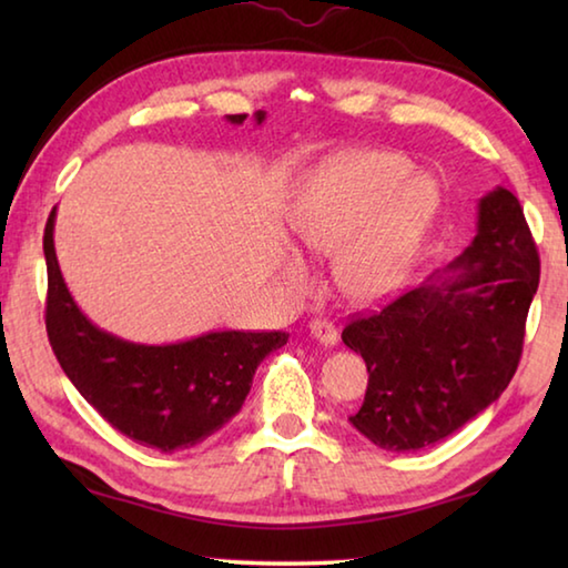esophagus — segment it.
Wrapping results in <instances>:
<instances>
[{"instance_id":"esophagus-1","label":"esophagus","mask_w":568,"mask_h":568,"mask_svg":"<svg viewBox=\"0 0 568 568\" xmlns=\"http://www.w3.org/2000/svg\"><path fill=\"white\" fill-rule=\"evenodd\" d=\"M311 335L315 341H321L323 345H335L338 343V328L328 321V318H313L311 321Z\"/></svg>"}]
</instances>
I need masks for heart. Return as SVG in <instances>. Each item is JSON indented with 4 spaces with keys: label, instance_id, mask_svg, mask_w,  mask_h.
I'll return each instance as SVG.
<instances>
[{
    "label": "heart",
    "instance_id": "1",
    "mask_svg": "<svg viewBox=\"0 0 568 568\" xmlns=\"http://www.w3.org/2000/svg\"><path fill=\"white\" fill-rule=\"evenodd\" d=\"M440 207L436 182L413 175L410 160L393 152L333 158L307 178L293 213L301 245L335 255V281L355 301H376L408 281ZM283 275L297 291L311 271L287 253Z\"/></svg>",
    "mask_w": 568,
    "mask_h": 568
}]
</instances>
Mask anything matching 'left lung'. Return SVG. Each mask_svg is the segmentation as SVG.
<instances>
[{
    "instance_id": "1",
    "label": "left lung",
    "mask_w": 568,
    "mask_h": 568,
    "mask_svg": "<svg viewBox=\"0 0 568 568\" xmlns=\"http://www.w3.org/2000/svg\"><path fill=\"white\" fill-rule=\"evenodd\" d=\"M538 271L521 203L491 190L478 200L476 237L444 273L343 328V343L368 365L353 428L406 454L498 400L521 361Z\"/></svg>"
}]
</instances>
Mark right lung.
Listing matches in <instances>:
<instances>
[{
    "instance_id": "obj_1",
    "label": "right lung",
    "mask_w": 568,
    "mask_h": 568,
    "mask_svg": "<svg viewBox=\"0 0 568 568\" xmlns=\"http://www.w3.org/2000/svg\"><path fill=\"white\" fill-rule=\"evenodd\" d=\"M247 114H227L243 124ZM265 112H255L263 124ZM54 215L44 227L47 335L67 378L100 416L134 444L162 454L203 444L243 408L257 365L287 333L217 331L197 338L130 343L88 321L64 285L54 253Z\"/></svg>"
}]
</instances>
